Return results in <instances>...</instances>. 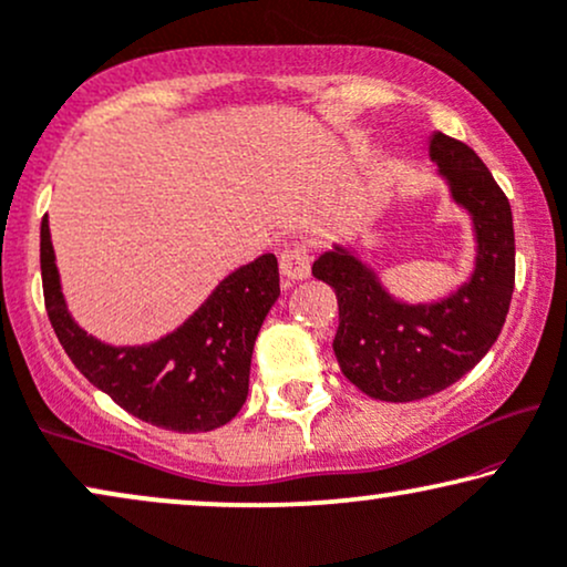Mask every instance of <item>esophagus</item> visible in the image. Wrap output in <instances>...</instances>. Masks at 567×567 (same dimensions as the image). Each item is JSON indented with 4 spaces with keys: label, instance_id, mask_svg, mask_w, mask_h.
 <instances>
[{
    "label": "esophagus",
    "instance_id": "esophagus-1",
    "mask_svg": "<svg viewBox=\"0 0 567 567\" xmlns=\"http://www.w3.org/2000/svg\"><path fill=\"white\" fill-rule=\"evenodd\" d=\"M279 271H282V277L290 279V282L306 279L311 275V256H308L303 248H285L282 254H279Z\"/></svg>",
    "mask_w": 567,
    "mask_h": 567
}]
</instances>
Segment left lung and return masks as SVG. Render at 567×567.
Segmentation results:
<instances>
[{
    "mask_svg": "<svg viewBox=\"0 0 567 567\" xmlns=\"http://www.w3.org/2000/svg\"><path fill=\"white\" fill-rule=\"evenodd\" d=\"M429 156L474 221L476 267L468 282L436 303H405L350 248L332 246L311 267L337 296L332 348L342 374L384 403L429 398L468 374L497 340L515 288L513 212L503 188L474 148L450 135L434 133Z\"/></svg>",
    "mask_w": 567,
    "mask_h": 567,
    "instance_id": "left-lung-1",
    "label": "left lung"
}]
</instances>
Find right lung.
I'll list each match as a JSON object with an SVG mask.
<instances>
[{
    "mask_svg": "<svg viewBox=\"0 0 567 567\" xmlns=\"http://www.w3.org/2000/svg\"><path fill=\"white\" fill-rule=\"evenodd\" d=\"M41 282L56 340L75 369L114 403L169 432H212L248 398L250 355L279 298L275 254L235 269L175 332L148 346H106L70 317L49 219H41Z\"/></svg>",
    "mask_w": 567,
    "mask_h": 567,
    "instance_id": "add662e5",
    "label": "right lung"
}]
</instances>
